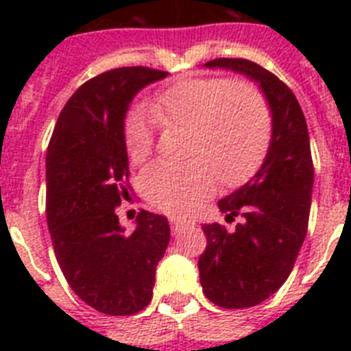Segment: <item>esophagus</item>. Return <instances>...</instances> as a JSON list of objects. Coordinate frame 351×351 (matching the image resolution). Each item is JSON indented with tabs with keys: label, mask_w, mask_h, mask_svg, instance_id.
<instances>
[{
	"label": "esophagus",
	"mask_w": 351,
	"mask_h": 351,
	"mask_svg": "<svg viewBox=\"0 0 351 351\" xmlns=\"http://www.w3.org/2000/svg\"><path fill=\"white\" fill-rule=\"evenodd\" d=\"M189 224V222H186V220H180V219H171V230L175 231H180L182 228H186V226Z\"/></svg>",
	"instance_id": "esophagus-1"
}]
</instances>
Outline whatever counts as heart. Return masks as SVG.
I'll use <instances>...</instances> for the list:
<instances>
[{
  "label": "heart",
  "mask_w": 351,
  "mask_h": 351,
  "mask_svg": "<svg viewBox=\"0 0 351 351\" xmlns=\"http://www.w3.org/2000/svg\"><path fill=\"white\" fill-rule=\"evenodd\" d=\"M151 119L132 109L123 120V145L132 164H142L154 147V122L186 127V164H153L140 184L154 208L187 215L222 186L244 184L261 165L271 138V114L264 96L247 82L184 78L149 100Z\"/></svg>",
  "instance_id": "heart-1"
}]
</instances>
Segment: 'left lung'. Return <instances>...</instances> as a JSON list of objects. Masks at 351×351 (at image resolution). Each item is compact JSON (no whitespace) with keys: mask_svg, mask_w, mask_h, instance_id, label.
Masks as SVG:
<instances>
[{"mask_svg":"<svg viewBox=\"0 0 351 351\" xmlns=\"http://www.w3.org/2000/svg\"><path fill=\"white\" fill-rule=\"evenodd\" d=\"M206 67L231 69L258 82L273 117L258 173L219 202L228 222L240 219L237 228L202 226L208 239L198 258L204 295L220 308L239 310L271 297L293 269L310 220L313 160L304 112L282 80L242 58H217Z\"/></svg>","mask_w":351,"mask_h":351,"instance_id":"obj_1","label":"left lung"}]
</instances>
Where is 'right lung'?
Instances as JSON below:
<instances>
[{"instance_id":"1","label":"right lung","mask_w":351,"mask_h":351,"mask_svg":"<svg viewBox=\"0 0 351 351\" xmlns=\"http://www.w3.org/2000/svg\"><path fill=\"white\" fill-rule=\"evenodd\" d=\"M167 76L120 67L85 82L58 117L47 149V226L73 291L107 315H134L153 299L154 273L169 244L162 215L140 209L125 233L114 209L131 195L123 120L138 90Z\"/></svg>"}]
</instances>
